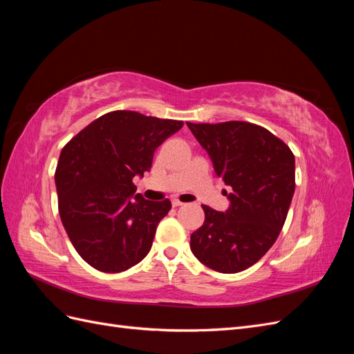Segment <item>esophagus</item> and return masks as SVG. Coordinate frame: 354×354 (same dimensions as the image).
<instances>
[{"label":"esophagus","instance_id":"1","mask_svg":"<svg viewBox=\"0 0 354 354\" xmlns=\"http://www.w3.org/2000/svg\"><path fill=\"white\" fill-rule=\"evenodd\" d=\"M181 205H185V203L180 199H173V207H181Z\"/></svg>","mask_w":354,"mask_h":354}]
</instances>
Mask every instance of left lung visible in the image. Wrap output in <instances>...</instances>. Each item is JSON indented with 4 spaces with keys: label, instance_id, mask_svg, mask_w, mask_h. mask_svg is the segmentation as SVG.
<instances>
[{
    "label": "left lung",
    "instance_id": "1",
    "mask_svg": "<svg viewBox=\"0 0 354 354\" xmlns=\"http://www.w3.org/2000/svg\"><path fill=\"white\" fill-rule=\"evenodd\" d=\"M214 169L232 187L226 212L202 205L205 221L192 233L196 259L220 273H238L272 248L295 190V158L264 127L245 121L187 122Z\"/></svg>",
    "mask_w": 354,
    "mask_h": 354
}]
</instances>
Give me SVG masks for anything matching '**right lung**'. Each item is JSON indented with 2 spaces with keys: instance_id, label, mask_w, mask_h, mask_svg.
<instances>
[{
  "instance_id": "obj_1",
  "label": "right lung",
  "mask_w": 354,
  "mask_h": 354,
  "mask_svg": "<svg viewBox=\"0 0 354 354\" xmlns=\"http://www.w3.org/2000/svg\"><path fill=\"white\" fill-rule=\"evenodd\" d=\"M181 127L183 121L113 111L62 149L55 174L59 214L73 248L94 269L120 273L151 251L171 202L136 194L133 178L152 167L156 147Z\"/></svg>"
}]
</instances>
